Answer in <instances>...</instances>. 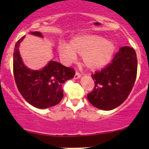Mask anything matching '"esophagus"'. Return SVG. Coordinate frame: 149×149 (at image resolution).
Instances as JSON below:
<instances>
[{"mask_svg":"<svg viewBox=\"0 0 149 149\" xmlns=\"http://www.w3.org/2000/svg\"><path fill=\"white\" fill-rule=\"evenodd\" d=\"M81 74L79 73L78 72H75V74H74V79H78V78H80V77H81Z\"/></svg>","mask_w":149,"mask_h":149,"instance_id":"34e87169","label":"esophagus"}]
</instances>
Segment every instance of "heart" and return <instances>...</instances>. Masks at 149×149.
<instances>
[{
  "label": "heart",
  "instance_id": "obj_1",
  "mask_svg": "<svg viewBox=\"0 0 149 149\" xmlns=\"http://www.w3.org/2000/svg\"><path fill=\"white\" fill-rule=\"evenodd\" d=\"M115 44L106 40L101 36L84 34L77 36L71 40L70 45L63 43L59 46V51L67 62L82 55L84 65L90 69H98L108 64L113 56Z\"/></svg>",
  "mask_w": 149,
  "mask_h": 149
}]
</instances>
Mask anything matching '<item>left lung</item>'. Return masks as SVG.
<instances>
[{"mask_svg": "<svg viewBox=\"0 0 149 149\" xmlns=\"http://www.w3.org/2000/svg\"><path fill=\"white\" fill-rule=\"evenodd\" d=\"M137 58L134 48L125 46L119 49L111 63L92 74L93 90L87 95L94 107L110 110L127 99L136 78Z\"/></svg>", "mask_w": 149, "mask_h": 149, "instance_id": "obj_1", "label": "left lung"}]
</instances>
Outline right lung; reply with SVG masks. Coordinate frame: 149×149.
Wrapping results in <instances>:
<instances>
[{
	"instance_id": "1",
	"label": "right lung",
	"mask_w": 149,
	"mask_h": 149,
	"mask_svg": "<svg viewBox=\"0 0 149 149\" xmlns=\"http://www.w3.org/2000/svg\"><path fill=\"white\" fill-rule=\"evenodd\" d=\"M30 33L42 37L40 32ZM24 37L17 42L13 53V74L17 88L23 98L36 108L45 109L54 106L63 99L62 85L73 78L75 71L53 60L42 70L27 68L24 65L18 51Z\"/></svg>"
}]
</instances>
